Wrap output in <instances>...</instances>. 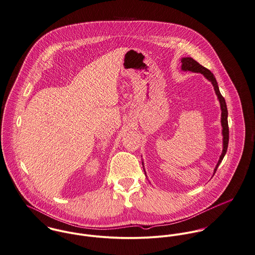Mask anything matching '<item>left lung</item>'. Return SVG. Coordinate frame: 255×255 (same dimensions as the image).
Masks as SVG:
<instances>
[{
  "label": "left lung",
  "instance_id": "1",
  "mask_svg": "<svg viewBox=\"0 0 255 255\" xmlns=\"http://www.w3.org/2000/svg\"><path fill=\"white\" fill-rule=\"evenodd\" d=\"M181 69L184 70V71H192V72H195V73H201L203 74L204 76L209 80L211 81L213 87H214V90L216 92V95L218 96V99H219V102L221 104V109H222V126H223V144H224V148H223V153L220 156V159L217 163V166L215 168V171L217 170L219 164L222 162L225 154L227 153V150H228V145H229V124H228V109H227V104H226V101L224 99V97L221 95L220 93V90H219V87H218V83L213 75V73L208 70L207 68L203 67L202 65H200L197 61H195L193 58L191 57H186V58H182L181 60Z\"/></svg>",
  "mask_w": 255,
  "mask_h": 255
}]
</instances>
